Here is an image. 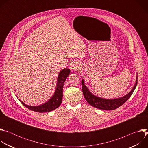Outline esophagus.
I'll use <instances>...</instances> for the list:
<instances>
[{
  "instance_id": "34e87169",
  "label": "esophagus",
  "mask_w": 148,
  "mask_h": 148,
  "mask_svg": "<svg viewBox=\"0 0 148 148\" xmlns=\"http://www.w3.org/2000/svg\"><path fill=\"white\" fill-rule=\"evenodd\" d=\"M71 69L74 71H78L79 70V64L77 62H74L71 64Z\"/></svg>"
}]
</instances>
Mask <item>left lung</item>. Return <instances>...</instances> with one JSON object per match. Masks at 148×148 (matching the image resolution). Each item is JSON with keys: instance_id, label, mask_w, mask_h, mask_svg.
<instances>
[{"instance_id": "1", "label": "left lung", "mask_w": 148, "mask_h": 148, "mask_svg": "<svg viewBox=\"0 0 148 148\" xmlns=\"http://www.w3.org/2000/svg\"><path fill=\"white\" fill-rule=\"evenodd\" d=\"M84 79H82V91L86 100L91 106L102 110H114L123 105L127 101L134 92L138 82V75H136L135 85L129 93L123 97L115 99H106L99 97L93 94L86 86Z\"/></svg>"}]
</instances>
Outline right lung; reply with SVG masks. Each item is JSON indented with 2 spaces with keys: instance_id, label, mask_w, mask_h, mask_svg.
<instances>
[{
  "instance_id": "obj_1",
  "label": "right lung",
  "mask_w": 148,
  "mask_h": 148,
  "mask_svg": "<svg viewBox=\"0 0 148 148\" xmlns=\"http://www.w3.org/2000/svg\"><path fill=\"white\" fill-rule=\"evenodd\" d=\"M70 73V69H64L60 71L57 78L55 92L52 97L45 103L38 105H36V106H31V105H26L20 99L19 101L25 107L32 111L42 113L46 112H50L54 110L60 106L62 102L63 86H64V83L67 78L68 77Z\"/></svg>"
}]
</instances>
